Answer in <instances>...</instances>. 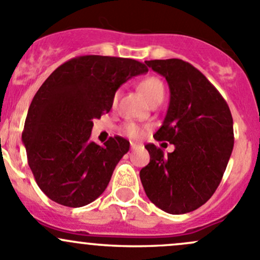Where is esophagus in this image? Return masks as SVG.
I'll return each mask as SVG.
<instances>
[{
  "mask_svg": "<svg viewBox=\"0 0 260 260\" xmlns=\"http://www.w3.org/2000/svg\"><path fill=\"white\" fill-rule=\"evenodd\" d=\"M130 148H131V150H136V149L140 148V145H139V144H136V143H134V141H131Z\"/></svg>",
  "mask_w": 260,
  "mask_h": 260,
  "instance_id": "esophagus-1",
  "label": "esophagus"
}]
</instances>
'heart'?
<instances>
[{
	"instance_id": "b5f03b06",
	"label": "heart",
	"mask_w": 260,
	"mask_h": 260,
	"mask_svg": "<svg viewBox=\"0 0 260 260\" xmlns=\"http://www.w3.org/2000/svg\"><path fill=\"white\" fill-rule=\"evenodd\" d=\"M139 87L140 90L148 96V99L151 101L152 104L157 103V101H162L165 96V89L164 84L161 82V80L157 79L155 76H150L144 79L143 81L139 84ZM120 91L117 90L116 92L112 96V105H116L117 100H119ZM122 133L126 134L127 136L133 139H139L141 135H143V129L140 126H138L134 122H126V124L122 125Z\"/></svg>"
}]
</instances>
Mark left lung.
<instances>
[{
    "mask_svg": "<svg viewBox=\"0 0 260 260\" xmlns=\"http://www.w3.org/2000/svg\"><path fill=\"white\" fill-rule=\"evenodd\" d=\"M170 87V104L155 140L175 150L145 145L150 162L140 170L144 190L157 208L185 214L210 199L223 179L234 145L230 109L213 84L180 58L145 61Z\"/></svg>",
    "mask_w": 260,
    "mask_h": 260,
    "instance_id": "left-lung-1",
    "label": "left lung"
}]
</instances>
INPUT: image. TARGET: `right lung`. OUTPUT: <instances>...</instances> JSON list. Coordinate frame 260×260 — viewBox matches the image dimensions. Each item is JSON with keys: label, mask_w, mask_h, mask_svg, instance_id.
<instances>
[{"label": "right lung", "mask_w": 260, "mask_h": 260, "mask_svg": "<svg viewBox=\"0 0 260 260\" xmlns=\"http://www.w3.org/2000/svg\"><path fill=\"white\" fill-rule=\"evenodd\" d=\"M148 71L133 58L84 55L58 66L32 99L22 131L28 167L55 203L80 208L100 197L130 144L90 141L93 119L110 111L112 96L130 77Z\"/></svg>", "instance_id": "obj_1"}]
</instances>
